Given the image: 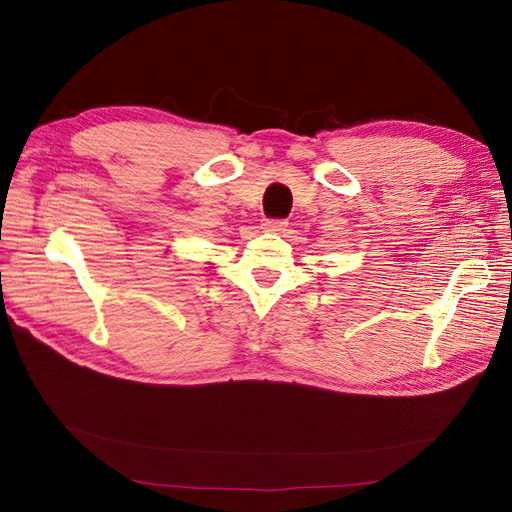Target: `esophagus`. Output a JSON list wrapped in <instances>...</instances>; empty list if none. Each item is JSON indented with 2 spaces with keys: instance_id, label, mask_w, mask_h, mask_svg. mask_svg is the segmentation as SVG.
Returning a JSON list of instances; mask_svg holds the SVG:
<instances>
[{
  "instance_id": "esophagus-1",
  "label": "esophagus",
  "mask_w": 512,
  "mask_h": 512,
  "mask_svg": "<svg viewBox=\"0 0 512 512\" xmlns=\"http://www.w3.org/2000/svg\"><path fill=\"white\" fill-rule=\"evenodd\" d=\"M261 228H263L265 232H272V234H282V232L286 230V222H282V220H265V222L261 224Z\"/></svg>"
}]
</instances>
